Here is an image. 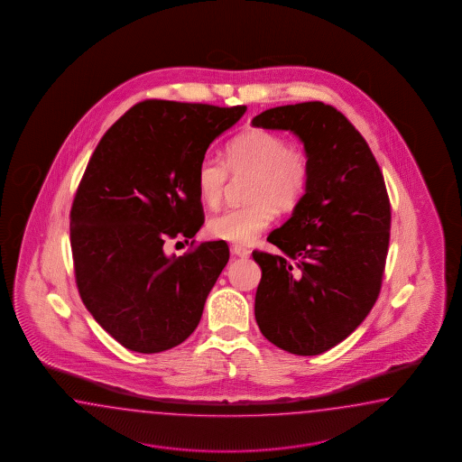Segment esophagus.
Masks as SVG:
<instances>
[{
	"mask_svg": "<svg viewBox=\"0 0 462 462\" xmlns=\"http://www.w3.org/2000/svg\"><path fill=\"white\" fill-rule=\"evenodd\" d=\"M232 254L236 256H240V258H248L250 256V250L245 248V246L234 245L232 246Z\"/></svg>",
	"mask_w": 462,
	"mask_h": 462,
	"instance_id": "obj_1",
	"label": "esophagus"
}]
</instances>
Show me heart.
Wrapping results in <instances>:
<instances>
[{"mask_svg":"<svg viewBox=\"0 0 462 462\" xmlns=\"http://www.w3.org/2000/svg\"><path fill=\"white\" fill-rule=\"evenodd\" d=\"M228 172L250 175L246 199L250 204L230 207L207 222L208 236L246 245L267 230L275 208L288 212L305 197L311 177L307 152L290 145L283 135L265 129H250L226 145V162L206 155L195 171L197 194L207 207L220 204Z\"/></svg>","mask_w":462,"mask_h":462,"instance_id":"obj_1","label":"heart"}]
</instances>
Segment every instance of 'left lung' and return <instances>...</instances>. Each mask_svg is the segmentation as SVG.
Returning <instances> with one entry per match:
<instances>
[{
    "mask_svg": "<svg viewBox=\"0 0 462 462\" xmlns=\"http://www.w3.org/2000/svg\"><path fill=\"white\" fill-rule=\"evenodd\" d=\"M252 124L295 134L310 157L307 194L267 238L283 255H252L262 268L258 328L278 348L313 356L348 338L378 300L390 197L368 143L333 106L288 104Z\"/></svg>",
    "mask_w": 462,
    "mask_h": 462,
    "instance_id": "left-lung-1",
    "label": "left lung"
}]
</instances>
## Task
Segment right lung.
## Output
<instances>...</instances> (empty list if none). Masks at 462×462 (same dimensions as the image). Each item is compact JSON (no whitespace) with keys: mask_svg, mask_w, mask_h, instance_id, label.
Wrapping results in <instances>:
<instances>
[{"mask_svg":"<svg viewBox=\"0 0 462 462\" xmlns=\"http://www.w3.org/2000/svg\"><path fill=\"white\" fill-rule=\"evenodd\" d=\"M245 106L149 99L109 127L71 207L76 285L94 319L124 348L161 353L197 328L228 262L224 240L165 255L204 226L195 171Z\"/></svg>","mask_w":462,"mask_h":462,"instance_id":"right-lung-1","label":"right lung"}]
</instances>
